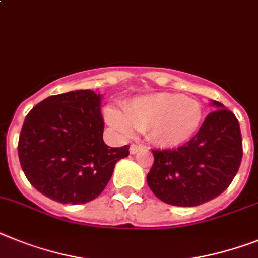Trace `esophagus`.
I'll return each instance as SVG.
<instances>
[{"label":"esophagus","instance_id":"1","mask_svg":"<svg viewBox=\"0 0 258 258\" xmlns=\"http://www.w3.org/2000/svg\"><path fill=\"white\" fill-rule=\"evenodd\" d=\"M140 149H143L142 146H139V144H133V146L130 147V153H131V155H135V153L139 152Z\"/></svg>","mask_w":258,"mask_h":258}]
</instances>
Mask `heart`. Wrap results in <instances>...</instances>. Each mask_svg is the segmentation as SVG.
Instances as JSON below:
<instances>
[{"instance_id":"obj_1","label":"heart","mask_w":258,"mask_h":258,"mask_svg":"<svg viewBox=\"0 0 258 258\" xmlns=\"http://www.w3.org/2000/svg\"><path fill=\"white\" fill-rule=\"evenodd\" d=\"M106 122L124 138L136 131H147L152 143L174 148L187 143L202 124V106L196 99L174 93H153L131 101L123 112L109 107Z\"/></svg>"}]
</instances>
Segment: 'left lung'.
<instances>
[{"instance_id":"left-lung-1","label":"left lung","mask_w":258,"mask_h":258,"mask_svg":"<svg viewBox=\"0 0 258 258\" xmlns=\"http://www.w3.org/2000/svg\"><path fill=\"white\" fill-rule=\"evenodd\" d=\"M213 106L216 110L191 140L177 149L152 151L147 182L162 202L199 206L220 196L235 178L243 157L239 120L218 101Z\"/></svg>"}]
</instances>
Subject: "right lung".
<instances>
[{"label":"right lung","mask_w":258,"mask_h":258,"mask_svg":"<svg viewBox=\"0 0 258 258\" xmlns=\"http://www.w3.org/2000/svg\"><path fill=\"white\" fill-rule=\"evenodd\" d=\"M101 94L75 90L43 99L27 114L18 156L29 182L60 203L82 205L103 191L130 146L103 142Z\"/></svg>","instance_id":"right-lung-1"}]
</instances>
